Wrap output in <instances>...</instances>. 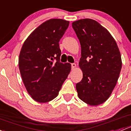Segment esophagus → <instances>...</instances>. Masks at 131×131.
Listing matches in <instances>:
<instances>
[{
	"label": "esophagus",
	"instance_id": "1",
	"mask_svg": "<svg viewBox=\"0 0 131 131\" xmlns=\"http://www.w3.org/2000/svg\"><path fill=\"white\" fill-rule=\"evenodd\" d=\"M77 67V64H75V63H72L71 64V68H72V69H74V68H75Z\"/></svg>",
	"mask_w": 131,
	"mask_h": 131
}]
</instances>
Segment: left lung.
Returning <instances> with one entry per match:
<instances>
[{
  "label": "left lung",
  "mask_w": 131,
  "mask_h": 131,
  "mask_svg": "<svg viewBox=\"0 0 131 131\" xmlns=\"http://www.w3.org/2000/svg\"><path fill=\"white\" fill-rule=\"evenodd\" d=\"M81 45L79 67L83 78L77 83L80 99L88 105L104 103L116 85L122 60L116 41L107 29L91 19L72 23Z\"/></svg>",
  "instance_id": "1"
}]
</instances>
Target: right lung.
<instances>
[{
    "label": "right lung",
    "instance_id": "right-lung-1",
    "mask_svg": "<svg viewBox=\"0 0 131 131\" xmlns=\"http://www.w3.org/2000/svg\"><path fill=\"white\" fill-rule=\"evenodd\" d=\"M69 24L61 19L46 20L31 33L22 46L19 57L20 75L28 93L38 102L56 98L71 71V64L60 62L59 47Z\"/></svg>",
    "mask_w": 131,
    "mask_h": 131
}]
</instances>
